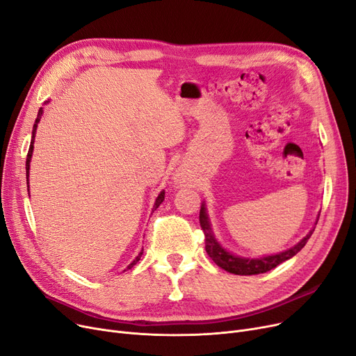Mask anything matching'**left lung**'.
<instances>
[{"label": "left lung", "instance_id": "1", "mask_svg": "<svg viewBox=\"0 0 356 356\" xmlns=\"http://www.w3.org/2000/svg\"><path fill=\"white\" fill-rule=\"evenodd\" d=\"M199 222H200V228H202L204 234H205V250L209 254V257L220 268L225 269L229 273H234V275H257V273L269 272L270 269L276 268L277 265H281L282 261L291 259L292 256H296L307 244L308 238H310L312 234L314 233V228H313L310 233H308L297 245H293L292 249L282 252L280 254H272V256L260 257V259H244V257H237V256L229 254L228 252H225L222 249L218 243H216V240L212 234L209 221H208L205 205L200 207Z\"/></svg>", "mask_w": 356, "mask_h": 356}]
</instances>
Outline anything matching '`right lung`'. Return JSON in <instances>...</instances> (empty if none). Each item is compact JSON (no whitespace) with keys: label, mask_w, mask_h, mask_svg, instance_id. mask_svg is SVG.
I'll return each mask as SVG.
<instances>
[{"label":"right lung","mask_w":356,"mask_h":356,"mask_svg":"<svg viewBox=\"0 0 356 356\" xmlns=\"http://www.w3.org/2000/svg\"><path fill=\"white\" fill-rule=\"evenodd\" d=\"M42 113H43V111H42V107L39 109V112H38V118H36V120H35V125H33V132H32V141H30V147H29V152H27V159H26V173H27V179H29V168H30V159H32V154H33V143H35V132H36V127H38V123H39V120H40V118H42ZM27 183H29V180H27ZM29 188V186H27ZM29 191V189H27ZM164 200V192H161L160 195H159V197L156 199V204H154V208H152V211H156L160 205H161V202ZM141 256H143V250H141V253L136 256V259L132 261V264L128 266V268H132V266H135L136 264H138V260L141 259Z\"/></svg>","instance_id":"right-lung-1"}]
</instances>
